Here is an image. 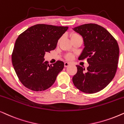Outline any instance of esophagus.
<instances>
[{"instance_id": "34e87169", "label": "esophagus", "mask_w": 124, "mask_h": 124, "mask_svg": "<svg viewBox=\"0 0 124 124\" xmlns=\"http://www.w3.org/2000/svg\"><path fill=\"white\" fill-rule=\"evenodd\" d=\"M70 63H69V62H64V67H68L69 65H70Z\"/></svg>"}]
</instances>
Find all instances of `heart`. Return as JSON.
<instances>
[{
    "label": "heart",
    "instance_id": "1",
    "mask_svg": "<svg viewBox=\"0 0 124 124\" xmlns=\"http://www.w3.org/2000/svg\"><path fill=\"white\" fill-rule=\"evenodd\" d=\"M78 36H79V35L76 34V33H72V34H71V35H70V38H71V39H73L74 38H76V37ZM61 39H62V38H60V39L59 40V41H58L59 42H60ZM65 58H66V59H67V60H72V59L73 58V56L72 54H66Z\"/></svg>",
    "mask_w": 124,
    "mask_h": 124
}]
</instances>
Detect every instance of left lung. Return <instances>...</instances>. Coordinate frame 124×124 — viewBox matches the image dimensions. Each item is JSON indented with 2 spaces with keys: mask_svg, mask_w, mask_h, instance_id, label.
I'll return each mask as SVG.
<instances>
[{
  "mask_svg": "<svg viewBox=\"0 0 124 124\" xmlns=\"http://www.w3.org/2000/svg\"><path fill=\"white\" fill-rule=\"evenodd\" d=\"M83 36L85 47L79 60L87 59L89 67L77 65L72 78L75 86L85 93H94L105 88L115 77L118 62L119 47L115 38L101 25L89 23L73 28Z\"/></svg>",
  "mask_w": 124,
  "mask_h": 124,
  "instance_id": "left-lung-1",
  "label": "left lung"
}]
</instances>
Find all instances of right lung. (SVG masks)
Wrapping results in <instances>:
<instances>
[{
    "label": "right lung",
    "mask_w": 124,
    "mask_h": 124,
    "mask_svg": "<svg viewBox=\"0 0 124 124\" xmlns=\"http://www.w3.org/2000/svg\"><path fill=\"white\" fill-rule=\"evenodd\" d=\"M68 28L39 24L19 35L12 51V62L19 80L25 87L39 92L54 84L64 64L60 60L52 64L44 62L45 53L55 49L59 38Z\"/></svg>",
    "instance_id": "1"
}]
</instances>
